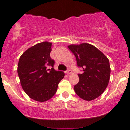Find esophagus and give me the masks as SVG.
Listing matches in <instances>:
<instances>
[{
	"mask_svg": "<svg viewBox=\"0 0 130 130\" xmlns=\"http://www.w3.org/2000/svg\"><path fill=\"white\" fill-rule=\"evenodd\" d=\"M71 73H72V71H71V70H68L66 71L67 74H71Z\"/></svg>",
	"mask_w": 130,
	"mask_h": 130,
	"instance_id": "34e87169",
	"label": "esophagus"
}]
</instances>
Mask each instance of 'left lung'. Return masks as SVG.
Returning <instances> with one entry per match:
<instances>
[{
  "mask_svg": "<svg viewBox=\"0 0 130 130\" xmlns=\"http://www.w3.org/2000/svg\"><path fill=\"white\" fill-rule=\"evenodd\" d=\"M68 47L75 56L77 66L84 71L78 74L79 80L74 86L76 93L84 100H95L103 93L109 81V59L96 47L88 43L71 44Z\"/></svg>",
  "mask_w": 130,
  "mask_h": 130,
  "instance_id": "1",
  "label": "left lung"
}]
</instances>
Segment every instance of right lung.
I'll list each match as a JSON object with an SVG mask.
<instances>
[{
  "label": "right lung",
  "instance_id": "add662e5",
  "mask_svg": "<svg viewBox=\"0 0 130 130\" xmlns=\"http://www.w3.org/2000/svg\"><path fill=\"white\" fill-rule=\"evenodd\" d=\"M52 43L44 41L27 50L21 56L18 74L24 91L30 98L44 102L51 98L58 84L65 76L63 71L53 68L54 60L50 57ZM52 67L48 69V67Z\"/></svg>",
  "mask_w": 130,
  "mask_h": 130
}]
</instances>
